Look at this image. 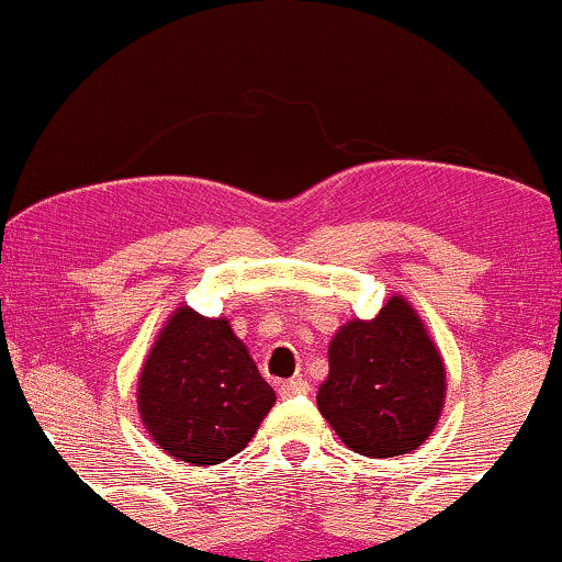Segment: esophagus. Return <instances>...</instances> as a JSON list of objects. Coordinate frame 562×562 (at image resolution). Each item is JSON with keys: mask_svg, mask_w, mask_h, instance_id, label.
<instances>
[{"mask_svg": "<svg viewBox=\"0 0 562 562\" xmlns=\"http://www.w3.org/2000/svg\"><path fill=\"white\" fill-rule=\"evenodd\" d=\"M301 393H308V383L303 378H293V380H282L280 383V396L290 398V396H301Z\"/></svg>", "mask_w": 562, "mask_h": 562, "instance_id": "1", "label": "esophagus"}]
</instances>
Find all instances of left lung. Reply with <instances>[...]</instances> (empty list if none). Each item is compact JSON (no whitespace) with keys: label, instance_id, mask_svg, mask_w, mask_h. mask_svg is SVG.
I'll return each instance as SVG.
<instances>
[{"label":"left lung","instance_id":"obj_1","mask_svg":"<svg viewBox=\"0 0 562 562\" xmlns=\"http://www.w3.org/2000/svg\"><path fill=\"white\" fill-rule=\"evenodd\" d=\"M443 391L441 353L415 308L393 295L375 319H353L335 333L317 406L348 449L398 457L436 428Z\"/></svg>","mask_w":562,"mask_h":562}]
</instances>
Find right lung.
<instances>
[{
  "label": "right lung",
  "instance_id": "right-lung-1",
  "mask_svg": "<svg viewBox=\"0 0 562 562\" xmlns=\"http://www.w3.org/2000/svg\"><path fill=\"white\" fill-rule=\"evenodd\" d=\"M139 415L173 460L218 465L245 449L274 404L227 319L177 308L139 375Z\"/></svg>",
  "mask_w": 562,
  "mask_h": 562
}]
</instances>
